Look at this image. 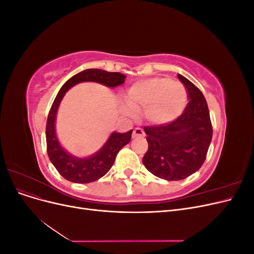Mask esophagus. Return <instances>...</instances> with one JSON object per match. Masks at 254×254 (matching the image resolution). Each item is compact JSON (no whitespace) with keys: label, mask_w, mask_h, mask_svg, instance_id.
<instances>
[{"label":"esophagus","mask_w":254,"mask_h":254,"mask_svg":"<svg viewBox=\"0 0 254 254\" xmlns=\"http://www.w3.org/2000/svg\"><path fill=\"white\" fill-rule=\"evenodd\" d=\"M144 135H145V133L143 131V129L139 128V127H136L132 132V137H143Z\"/></svg>","instance_id":"34e87169"}]
</instances>
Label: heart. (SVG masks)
Here are the masks:
<instances>
[{
	"mask_svg": "<svg viewBox=\"0 0 254 254\" xmlns=\"http://www.w3.org/2000/svg\"><path fill=\"white\" fill-rule=\"evenodd\" d=\"M130 109L143 110L145 119L155 125L175 121L186 108L187 90L178 81L155 77L132 84L125 95Z\"/></svg>",
	"mask_w": 254,
	"mask_h": 254,
	"instance_id": "obj_1",
	"label": "heart"
}]
</instances>
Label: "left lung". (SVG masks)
Listing matches in <instances>:
<instances>
[{
	"label": "left lung",
	"instance_id": "1",
	"mask_svg": "<svg viewBox=\"0 0 254 254\" xmlns=\"http://www.w3.org/2000/svg\"><path fill=\"white\" fill-rule=\"evenodd\" d=\"M189 103L180 117L164 125L145 126L148 150L143 164L152 175L168 181L182 180L200 168L212 141L213 128L201 91L178 74Z\"/></svg>",
	"mask_w": 254,
	"mask_h": 254
}]
</instances>
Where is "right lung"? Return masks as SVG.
<instances>
[{"instance_id": "right-lung-1", "label": "right lung", "mask_w": 254, "mask_h": 254, "mask_svg": "<svg viewBox=\"0 0 254 254\" xmlns=\"http://www.w3.org/2000/svg\"><path fill=\"white\" fill-rule=\"evenodd\" d=\"M126 76L118 72H107L99 68H88L68 79L56 95L49 112L45 128L47 150L53 165L64 179L75 183H89L98 180L110 171L119 151L131 139L132 129L126 133L113 132L108 141L95 155L79 159L71 156L61 147L55 133L56 113L65 92L74 84L82 81H95L107 87H117L124 83Z\"/></svg>"}]
</instances>
